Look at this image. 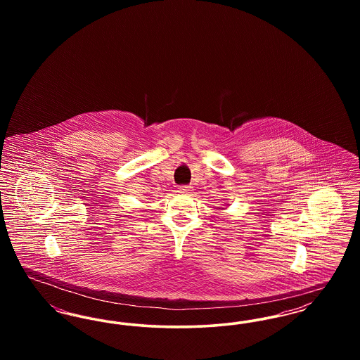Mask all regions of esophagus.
Wrapping results in <instances>:
<instances>
[{"label": "esophagus", "mask_w": 360, "mask_h": 360, "mask_svg": "<svg viewBox=\"0 0 360 360\" xmlns=\"http://www.w3.org/2000/svg\"><path fill=\"white\" fill-rule=\"evenodd\" d=\"M178 191H179V193H182V194H188V193L191 191V186H188V185L179 186V188H178Z\"/></svg>", "instance_id": "esophagus-1"}]
</instances>
